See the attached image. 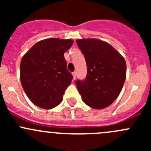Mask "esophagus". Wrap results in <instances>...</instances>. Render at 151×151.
Instances as JSON below:
<instances>
[{"label": "esophagus", "mask_w": 151, "mask_h": 151, "mask_svg": "<svg viewBox=\"0 0 151 151\" xmlns=\"http://www.w3.org/2000/svg\"><path fill=\"white\" fill-rule=\"evenodd\" d=\"M72 75H73V79H74V80H75L76 76H77V72H76V71H74V72L72 73Z\"/></svg>", "instance_id": "34e87169"}]
</instances>
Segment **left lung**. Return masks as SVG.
<instances>
[{
  "instance_id": "8db88e82",
  "label": "left lung",
  "mask_w": 151,
  "mask_h": 151,
  "mask_svg": "<svg viewBox=\"0 0 151 151\" xmlns=\"http://www.w3.org/2000/svg\"><path fill=\"white\" fill-rule=\"evenodd\" d=\"M84 55L87 77L75 84L82 100L90 107L104 109L119 96L126 77L124 58L109 43L96 39L76 41Z\"/></svg>"
}]
</instances>
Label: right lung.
Listing matches in <instances>:
<instances>
[{
	"label": "right lung",
	"mask_w": 151,
	"mask_h": 151,
	"mask_svg": "<svg viewBox=\"0 0 151 151\" xmlns=\"http://www.w3.org/2000/svg\"><path fill=\"white\" fill-rule=\"evenodd\" d=\"M72 39H47L35 44L22 57L20 81L33 104L50 109L60 104L73 77L66 68L64 53Z\"/></svg>",
	"instance_id": "right-lung-1"
}]
</instances>
